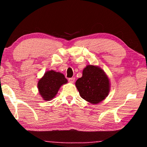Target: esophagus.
I'll return each mask as SVG.
<instances>
[{
    "mask_svg": "<svg viewBox=\"0 0 147 147\" xmlns=\"http://www.w3.org/2000/svg\"><path fill=\"white\" fill-rule=\"evenodd\" d=\"M69 81L71 83H74V81H75V78H69Z\"/></svg>",
    "mask_w": 147,
    "mask_h": 147,
    "instance_id": "1",
    "label": "esophagus"
}]
</instances>
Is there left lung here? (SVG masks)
<instances>
[{
  "mask_svg": "<svg viewBox=\"0 0 147 147\" xmlns=\"http://www.w3.org/2000/svg\"><path fill=\"white\" fill-rule=\"evenodd\" d=\"M82 98L91 104H98L108 95L110 84L105 72L98 66L89 65L84 69L82 76L76 82Z\"/></svg>",
  "mask_w": 147,
  "mask_h": 147,
  "instance_id": "obj_1",
  "label": "left lung"
}]
</instances>
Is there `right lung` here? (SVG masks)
I'll return each mask as SVG.
<instances>
[{
	"label": "right lung",
	"mask_w": 147,
	"mask_h": 147,
	"mask_svg": "<svg viewBox=\"0 0 147 147\" xmlns=\"http://www.w3.org/2000/svg\"><path fill=\"white\" fill-rule=\"evenodd\" d=\"M67 83V80L63 74L53 70L47 71L39 80V93L43 100L49 101L55 97L60 87Z\"/></svg>",
	"instance_id": "right-lung-1"
}]
</instances>
